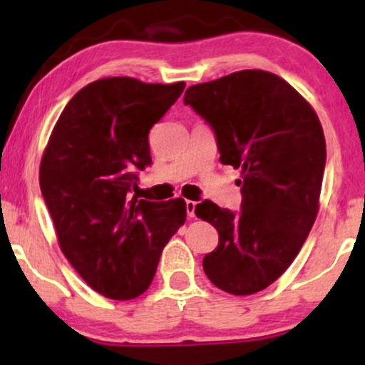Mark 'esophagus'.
<instances>
[{
    "label": "esophagus",
    "mask_w": 365,
    "mask_h": 365,
    "mask_svg": "<svg viewBox=\"0 0 365 365\" xmlns=\"http://www.w3.org/2000/svg\"><path fill=\"white\" fill-rule=\"evenodd\" d=\"M185 207H187V216L188 217H195V202H194V200H185Z\"/></svg>",
    "instance_id": "esophagus-1"
}]
</instances>
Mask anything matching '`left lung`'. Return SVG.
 I'll return each instance as SVG.
<instances>
[{
  "mask_svg": "<svg viewBox=\"0 0 365 365\" xmlns=\"http://www.w3.org/2000/svg\"><path fill=\"white\" fill-rule=\"evenodd\" d=\"M183 103L209 121L220 161L242 177L238 215L211 200L195 206L220 235L204 273L223 292L252 295L288 269L316 221L326 165L321 121L290 83L264 70L195 83Z\"/></svg>",
  "mask_w": 365,
  "mask_h": 365,
  "instance_id": "left-lung-1",
  "label": "left lung"
}]
</instances>
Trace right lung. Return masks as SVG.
<instances>
[{"mask_svg": "<svg viewBox=\"0 0 365 365\" xmlns=\"http://www.w3.org/2000/svg\"><path fill=\"white\" fill-rule=\"evenodd\" d=\"M185 82L108 77L87 83L54 125L39 168L41 192L63 255L92 290L130 300L149 288L165 245L185 223L183 199H139L150 165L149 130Z\"/></svg>", "mask_w": 365, "mask_h": 365, "instance_id": "obj_1", "label": "right lung"}]
</instances>
